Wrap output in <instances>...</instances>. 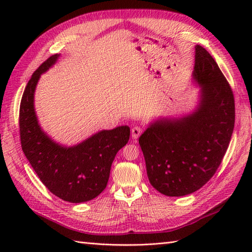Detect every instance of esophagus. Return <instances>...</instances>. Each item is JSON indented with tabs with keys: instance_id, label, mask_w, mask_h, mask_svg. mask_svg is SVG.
I'll return each mask as SVG.
<instances>
[{
	"instance_id": "obj_1",
	"label": "esophagus",
	"mask_w": 252,
	"mask_h": 252,
	"mask_svg": "<svg viewBox=\"0 0 252 252\" xmlns=\"http://www.w3.org/2000/svg\"><path fill=\"white\" fill-rule=\"evenodd\" d=\"M142 134V129L140 126H134L131 131V135L133 140H136V138L140 137V135Z\"/></svg>"
}]
</instances>
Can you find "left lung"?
<instances>
[{
  "mask_svg": "<svg viewBox=\"0 0 252 252\" xmlns=\"http://www.w3.org/2000/svg\"><path fill=\"white\" fill-rule=\"evenodd\" d=\"M192 82L199 88L195 108L180 117L153 120L138 140L149 182L170 197L191 194L212 178L234 130L231 87L200 45L195 46Z\"/></svg>",
  "mask_w": 252,
  "mask_h": 252,
  "instance_id": "left-lung-1",
  "label": "left lung"
}]
</instances>
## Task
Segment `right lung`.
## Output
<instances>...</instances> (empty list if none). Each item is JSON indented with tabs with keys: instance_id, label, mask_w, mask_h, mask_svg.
<instances>
[{
	"instance_id": "obj_1",
	"label": "right lung",
	"mask_w": 252,
	"mask_h": 252,
	"mask_svg": "<svg viewBox=\"0 0 252 252\" xmlns=\"http://www.w3.org/2000/svg\"><path fill=\"white\" fill-rule=\"evenodd\" d=\"M61 54L51 56L32 74L21 98L20 141L31 167L47 189L61 199L79 203L94 199L109 180L117 153L129 142L130 127L101 130L76 145L55 142L42 129L34 108V93L41 74L55 65Z\"/></svg>"
}]
</instances>
